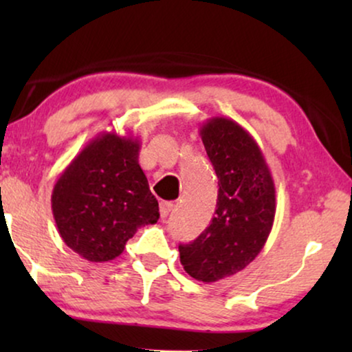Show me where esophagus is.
Masks as SVG:
<instances>
[{"instance_id": "esophagus-1", "label": "esophagus", "mask_w": 352, "mask_h": 352, "mask_svg": "<svg viewBox=\"0 0 352 352\" xmlns=\"http://www.w3.org/2000/svg\"><path fill=\"white\" fill-rule=\"evenodd\" d=\"M173 206H175V205H173L171 201H160V216H162V218H166V216L170 214Z\"/></svg>"}]
</instances>
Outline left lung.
Masks as SVG:
<instances>
[{
    "mask_svg": "<svg viewBox=\"0 0 352 352\" xmlns=\"http://www.w3.org/2000/svg\"><path fill=\"white\" fill-rule=\"evenodd\" d=\"M200 136L218 176V201L208 228L179 245V258L190 277L213 283L242 271L263 250L276 216V187L261 148L234 120L210 118Z\"/></svg>",
    "mask_w": 352,
    "mask_h": 352,
    "instance_id": "1",
    "label": "left lung"
}]
</instances>
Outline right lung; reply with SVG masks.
I'll return each mask as SVG.
<instances>
[{
    "label": "right lung",
    "instance_id": "right-lung-1",
    "mask_svg": "<svg viewBox=\"0 0 352 352\" xmlns=\"http://www.w3.org/2000/svg\"><path fill=\"white\" fill-rule=\"evenodd\" d=\"M138 138L100 133L62 171L51 195L57 230L91 263L123 253L141 226L155 224L158 201L139 166Z\"/></svg>",
    "mask_w": 352,
    "mask_h": 352
}]
</instances>
